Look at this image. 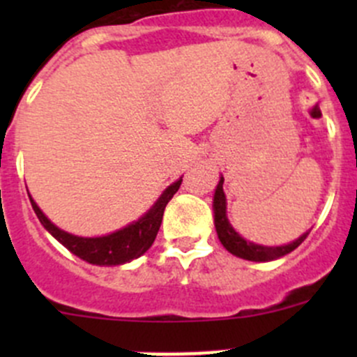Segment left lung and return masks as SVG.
<instances>
[{"label":"left lung","instance_id":"obj_1","mask_svg":"<svg viewBox=\"0 0 357 357\" xmlns=\"http://www.w3.org/2000/svg\"><path fill=\"white\" fill-rule=\"evenodd\" d=\"M222 183H225V179L221 178L218 188H215L214 222H215V231H218L219 240H221V243L225 245L226 250L231 252L233 255L247 259V261H257V262L273 261V259H278V257H283V255L290 254V252L295 250V248L301 245V243L305 240V236L309 235V233H304L301 238H297L295 242L289 243V245H282V247H262V245H255V243L252 242H247L245 238H242V236L231 228L228 218H226V197H225V192H222Z\"/></svg>","mask_w":357,"mask_h":357}]
</instances>
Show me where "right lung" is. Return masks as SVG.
I'll use <instances>...</instances> for the list:
<instances>
[{
    "label": "right lung",
    "instance_id": "right-lung-1",
    "mask_svg": "<svg viewBox=\"0 0 357 357\" xmlns=\"http://www.w3.org/2000/svg\"><path fill=\"white\" fill-rule=\"evenodd\" d=\"M183 179H178L176 183H172L167 190L160 195V199L155 202L152 208L143 215L142 219H138L132 225L126 226V228L119 229V231L112 233L107 236H98V238H82V236L70 235V233L62 231L60 228H56L48 218L41 212V208L38 207L34 200L31 199L32 208H34L36 215L41 221V225L62 243L63 247H67L72 254H75L77 257H81L82 261L89 262V264L96 266H119L124 264V262L132 261V259L139 257V255L145 254L150 247H152L153 240H155L158 228H160L162 215H164V208L167 205V202L172 199L176 192L181 186Z\"/></svg>",
    "mask_w": 357,
    "mask_h": 357
}]
</instances>
